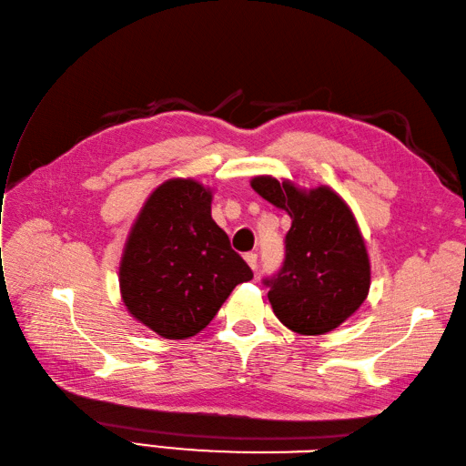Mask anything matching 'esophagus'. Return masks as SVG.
<instances>
[{"label":"esophagus","mask_w":466,"mask_h":466,"mask_svg":"<svg viewBox=\"0 0 466 466\" xmlns=\"http://www.w3.org/2000/svg\"><path fill=\"white\" fill-rule=\"evenodd\" d=\"M244 259H246L248 266H250L252 269L258 268V254H256V252H248V254L244 256Z\"/></svg>","instance_id":"obj_1"}]
</instances>
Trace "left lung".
<instances>
[{
  "mask_svg": "<svg viewBox=\"0 0 466 466\" xmlns=\"http://www.w3.org/2000/svg\"><path fill=\"white\" fill-rule=\"evenodd\" d=\"M252 188L291 218L282 268L262 278L278 319L304 335L335 329L370 291V258L348 204L326 187L301 192L272 177H256Z\"/></svg>",
  "mask_w": 466,
  "mask_h": 466,
  "instance_id": "left-lung-1",
  "label": "left lung"
}]
</instances>
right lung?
I'll return each mask as SVG.
<instances>
[{"instance_id":"1","label":"right lung","mask_w":466,"mask_h":466,"mask_svg":"<svg viewBox=\"0 0 466 466\" xmlns=\"http://www.w3.org/2000/svg\"><path fill=\"white\" fill-rule=\"evenodd\" d=\"M212 194L175 178L150 194L121 262L127 309L167 339L197 335L254 274L212 220Z\"/></svg>"}]
</instances>
